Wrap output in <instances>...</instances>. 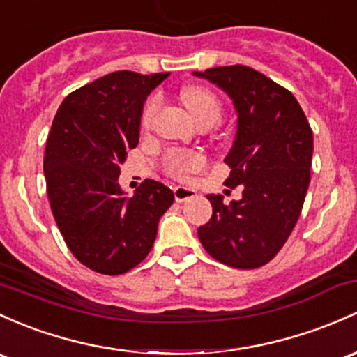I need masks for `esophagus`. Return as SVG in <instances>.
Here are the masks:
<instances>
[{
	"label": "esophagus",
	"instance_id": "34e87169",
	"mask_svg": "<svg viewBox=\"0 0 357 357\" xmlns=\"http://www.w3.org/2000/svg\"><path fill=\"white\" fill-rule=\"evenodd\" d=\"M197 195L194 189H190V187H175L174 189V197L177 202H183V201H189V199H192Z\"/></svg>",
	"mask_w": 357,
	"mask_h": 357
}]
</instances>
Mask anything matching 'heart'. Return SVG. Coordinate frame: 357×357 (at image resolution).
<instances>
[{"label": "heart", "instance_id": "1", "mask_svg": "<svg viewBox=\"0 0 357 357\" xmlns=\"http://www.w3.org/2000/svg\"><path fill=\"white\" fill-rule=\"evenodd\" d=\"M180 97H182V102L185 103V107L189 109V112L192 114L197 124L201 122H213L216 124L221 117V105L218 102L216 95L213 91L208 90L204 86L199 85H189L180 91ZM160 109V97L155 95L151 97L144 107L143 112V126L148 128L151 124L153 117L158 112ZM165 165H167L168 174L175 175V177L183 178L187 177L192 172L201 170L202 165H204V160H202L201 155L190 151H174L168 153L167 160H165Z\"/></svg>", "mask_w": 357, "mask_h": 357}]
</instances>
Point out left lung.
<instances>
[{
  "label": "left lung",
  "mask_w": 357,
  "mask_h": 357,
  "mask_svg": "<svg viewBox=\"0 0 357 357\" xmlns=\"http://www.w3.org/2000/svg\"><path fill=\"white\" fill-rule=\"evenodd\" d=\"M231 98L238 121L225 162L228 187L243 185L228 206L208 194L213 216L197 229L206 252L225 266L257 269L286 243L300 218L313 155V134L291 91L248 66L194 71Z\"/></svg>",
  "instance_id": "obj_1"
}]
</instances>
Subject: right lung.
Wrapping results in <instances>:
<instances>
[{"mask_svg":"<svg viewBox=\"0 0 357 357\" xmlns=\"http://www.w3.org/2000/svg\"><path fill=\"white\" fill-rule=\"evenodd\" d=\"M170 73L116 71L78 88L61 103L44 155L52 214L71 254L88 269L124 274L155 243L174 192L146 178L129 197L121 165L139 143L143 105Z\"/></svg>","mask_w":357,"mask_h":357,"instance_id":"right-lung-1","label":"right lung"}]
</instances>
